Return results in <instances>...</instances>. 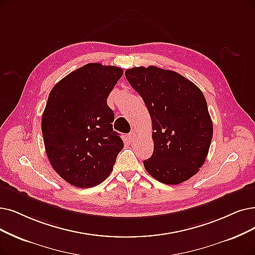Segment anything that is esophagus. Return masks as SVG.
Instances as JSON below:
<instances>
[{
  "label": "esophagus",
  "mask_w": 255,
  "mask_h": 255,
  "mask_svg": "<svg viewBox=\"0 0 255 255\" xmlns=\"http://www.w3.org/2000/svg\"><path fill=\"white\" fill-rule=\"evenodd\" d=\"M128 138L129 142H133L136 139V133H135V131H130V133L128 135Z\"/></svg>",
  "instance_id": "obj_1"
}]
</instances>
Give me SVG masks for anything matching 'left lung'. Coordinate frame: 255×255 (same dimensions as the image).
Returning a JSON list of instances; mask_svg holds the SVG:
<instances>
[{
	"label": "left lung",
	"instance_id": "1",
	"mask_svg": "<svg viewBox=\"0 0 255 255\" xmlns=\"http://www.w3.org/2000/svg\"><path fill=\"white\" fill-rule=\"evenodd\" d=\"M126 77L151 118L154 152L143 161L146 171L168 185L187 181L204 164L213 134L202 91L175 71L155 66L128 69Z\"/></svg>",
	"mask_w": 255,
	"mask_h": 255
}]
</instances>
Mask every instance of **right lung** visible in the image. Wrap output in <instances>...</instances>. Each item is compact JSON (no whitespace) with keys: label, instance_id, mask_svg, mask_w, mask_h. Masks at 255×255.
I'll list each match as a JSON object with an SVG mask.
<instances>
[{"label":"right lung","instance_id":"1","mask_svg":"<svg viewBox=\"0 0 255 255\" xmlns=\"http://www.w3.org/2000/svg\"><path fill=\"white\" fill-rule=\"evenodd\" d=\"M122 74L119 67L92 63L71 72L51 90L42 117L44 144L53 169L71 185L100 184L124 148L107 104Z\"/></svg>","mask_w":255,"mask_h":255}]
</instances>
